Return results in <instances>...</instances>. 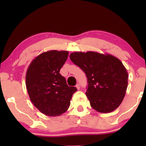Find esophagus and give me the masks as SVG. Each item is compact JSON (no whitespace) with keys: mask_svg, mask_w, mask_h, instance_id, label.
I'll return each instance as SVG.
<instances>
[{"mask_svg":"<svg viewBox=\"0 0 146 146\" xmlns=\"http://www.w3.org/2000/svg\"><path fill=\"white\" fill-rule=\"evenodd\" d=\"M76 88H77L78 90L80 89V86L79 84H77L76 86Z\"/></svg>","mask_w":146,"mask_h":146,"instance_id":"34e87169","label":"esophagus"}]
</instances>
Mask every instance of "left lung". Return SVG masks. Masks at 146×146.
<instances>
[{"mask_svg": "<svg viewBox=\"0 0 146 146\" xmlns=\"http://www.w3.org/2000/svg\"><path fill=\"white\" fill-rule=\"evenodd\" d=\"M70 58L84 72L86 92L91 107L100 113L113 111L121 104L127 87L128 74L122 62L109 54L75 52Z\"/></svg>", "mask_w": 146, "mask_h": 146, "instance_id": "left-lung-1", "label": "left lung"}]
</instances>
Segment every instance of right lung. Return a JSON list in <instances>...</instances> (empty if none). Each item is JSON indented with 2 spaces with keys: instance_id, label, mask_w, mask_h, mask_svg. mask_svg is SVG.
<instances>
[{
  "instance_id": "obj_1",
  "label": "right lung",
  "mask_w": 146,
  "mask_h": 146,
  "mask_svg": "<svg viewBox=\"0 0 146 146\" xmlns=\"http://www.w3.org/2000/svg\"><path fill=\"white\" fill-rule=\"evenodd\" d=\"M68 51L50 50L40 54L30 64L26 86L30 99L40 111L58 116L68 109L76 87L68 86L60 70L66 61Z\"/></svg>"
}]
</instances>
